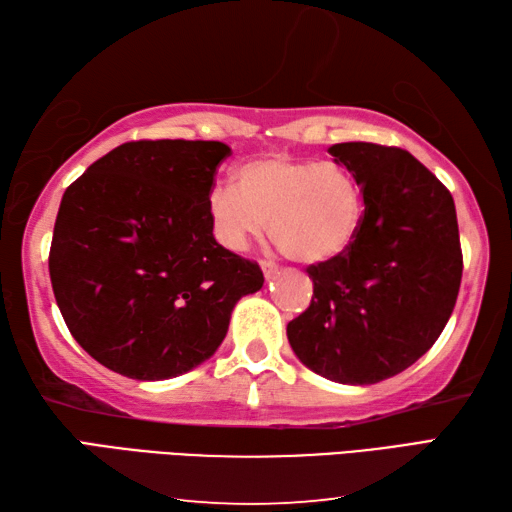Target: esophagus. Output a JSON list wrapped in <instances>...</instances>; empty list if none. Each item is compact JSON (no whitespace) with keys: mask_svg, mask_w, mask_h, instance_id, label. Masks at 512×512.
I'll return each instance as SVG.
<instances>
[{"mask_svg":"<svg viewBox=\"0 0 512 512\" xmlns=\"http://www.w3.org/2000/svg\"><path fill=\"white\" fill-rule=\"evenodd\" d=\"M260 269H263V274H265L267 280L278 271V267H276L274 263H271V260H260Z\"/></svg>","mask_w":512,"mask_h":512,"instance_id":"obj_1","label":"esophagus"}]
</instances>
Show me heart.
Here are the masks:
<instances>
[{"label": "heart", "instance_id": "heart-1", "mask_svg": "<svg viewBox=\"0 0 512 512\" xmlns=\"http://www.w3.org/2000/svg\"><path fill=\"white\" fill-rule=\"evenodd\" d=\"M207 221L218 245L232 254L247 252L267 229L287 258L318 265L353 243L362 194L342 163L265 154L234 172V187H212Z\"/></svg>", "mask_w": 512, "mask_h": 512}]
</instances>
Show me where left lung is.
Here are the masks:
<instances>
[{"instance_id":"left-lung-1","label":"left lung","mask_w":512,"mask_h":512,"mask_svg":"<svg viewBox=\"0 0 512 512\" xmlns=\"http://www.w3.org/2000/svg\"><path fill=\"white\" fill-rule=\"evenodd\" d=\"M360 185L353 243L311 265L314 298L287 325L298 360L340 384H375L409 369L440 338L462 283L451 192L413 154L375 143L329 148Z\"/></svg>"}]
</instances>
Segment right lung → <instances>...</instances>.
<instances>
[{"mask_svg":"<svg viewBox=\"0 0 512 512\" xmlns=\"http://www.w3.org/2000/svg\"><path fill=\"white\" fill-rule=\"evenodd\" d=\"M221 141H130L64 192L50 245L57 307L83 349L132 380L210 360L263 271L216 243L207 194Z\"/></svg>","mask_w":512,"mask_h":512,"instance_id":"add662e5","label":"right lung"}]
</instances>
